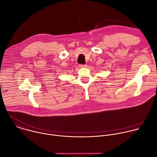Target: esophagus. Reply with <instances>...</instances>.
<instances>
[{
  "instance_id": "34e87169",
  "label": "esophagus",
  "mask_w": 157,
  "mask_h": 157,
  "mask_svg": "<svg viewBox=\"0 0 157 157\" xmlns=\"http://www.w3.org/2000/svg\"><path fill=\"white\" fill-rule=\"evenodd\" d=\"M79 67L81 68H86V67H87V65H80Z\"/></svg>"
}]
</instances>
